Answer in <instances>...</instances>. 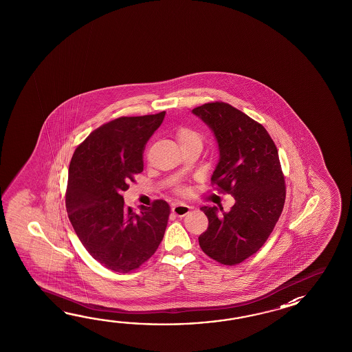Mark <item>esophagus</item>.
<instances>
[{"label":"esophagus","mask_w":352,"mask_h":352,"mask_svg":"<svg viewBox=\"0 0 352 352\" xmlns=\"http://www.w3.org/2000/svg\"><path fill=\"white\" fill-rule=\"evenodd\" d=\"M190 206H187V205H182V204H179V205H175L173 206V212L176 215V217H182L187 215L188 212H190Z\"/></svg>","instance_id":"obj_1"}]
</instances>
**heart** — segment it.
Here are the masks:
<instances>
[{
  "mask_svg": "<svg viewBox=\"0 0 352 352\" xmlns=\"http://www.w3.org/2000/svg\"><path fill=\"white\" fill-rule=\"evenodd\" d=\"M176 141L179 143V148L187 146H202V135L192 128L181 127L176 131Z\"/></svg>",
  "mask_w": 352,
  "mask_h": 352,
  "instance_id": "b5f03b06",
  "label": "heart"
}]
</instances>
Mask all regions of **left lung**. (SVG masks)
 I'll list each match as a JSON object with an SVG mask.
<instances>
[{
	"instance_id": "left-lung-1",
	"label": "left lung",
	"mask_w": 352,
	"mask_h": 352,
	"mask_svg": "<svg viewBox=\"0 0 352 352\" xmlns=\"http://www.w3.org/2000/svg\"><path fill=\"white\" fill-rule=\"evenodd\" d=\"M192 113L211 128L219 144L220 158L211 182L235 199L228 212L202 206L209 226L199 244L211 259L235 265L263 247L285 206L277 147L261 123L228 103H206Z\"/></svg>"
}]
</instances>
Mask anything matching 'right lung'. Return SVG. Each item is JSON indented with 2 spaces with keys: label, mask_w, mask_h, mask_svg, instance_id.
Segmentation results:
<instances>
[{
  "label": "right lung",
  "mask_w": 352,
  "mask_h": 352,
  "mask_svg": "<svg viewBox=\"0 0 352 352\" xmlns=\"http://www.w3.org/2000/svg\"><path fill=\"white\" fill-rule=\"evenodd\" d=\"M166 112L120 117L93 131L75 150L67 177V217L84 248L105 268L128 273L147 262L164 239L165 200L135 214L122 194L143 171V151Z\"/></svg>",
  "instance_id": "1"
}]
</instances>
